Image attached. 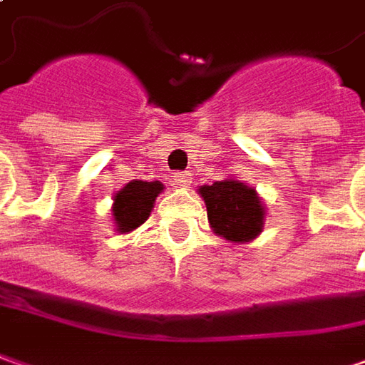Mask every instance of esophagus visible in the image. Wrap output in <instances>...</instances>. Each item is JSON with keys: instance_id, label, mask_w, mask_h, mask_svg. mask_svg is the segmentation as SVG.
Here are the masks:
<instances>
[{"instance_id": "esophagus-1", "label": "esophagus", "mask_w": 365, "mask_h": 365, "mask_svg": "<svg viewBox=\"0 0 365 365\" xmlns=\"http://www.w3.org/2000/svg\"><path fill=\"white\" fill-rule=\"evenodd\" d=\"M173 187H182V190H185V187H190L192 185V175L187 172H182V173H173Z\"/></svg>"}]
</instances>
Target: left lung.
<instances>
[{"mask_svg": "<svg viewBox=\"0 0 365 365\" xmlns=\"http://www.w3.org/2000/svg\"><path fill=\"white\" fill-rule=\"evenodd\" d=\"M197 193L207 207V222L215 235L232 244H245L262 234L266 203L254 187L230 178L212 185H200Z\"/></svg>", "mask_w": 365, "mask_h": 365, "instance_id": "obj_1", "label": "left lung"}]
</instances>
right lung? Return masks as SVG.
Masks as SVG:
<instances>
[{"instance_id": "1", "label": "right lung", "mask_w": 365, "mask_h": 365, "mask_svg": "<svg viewBox=\"0 0 365 365\" xmlns=\"http://www.w3.org/2000/svg\"><path fill=\"white\" fill-rule=\"evenodd\" d=\"M162 192L163 183L158 180L153 182L131 180L130 183H125L120 192L113 195V205H111L115 232L130 234L135 227H140L150 217L153 203Z\"/></svg>"}]
</instances>
